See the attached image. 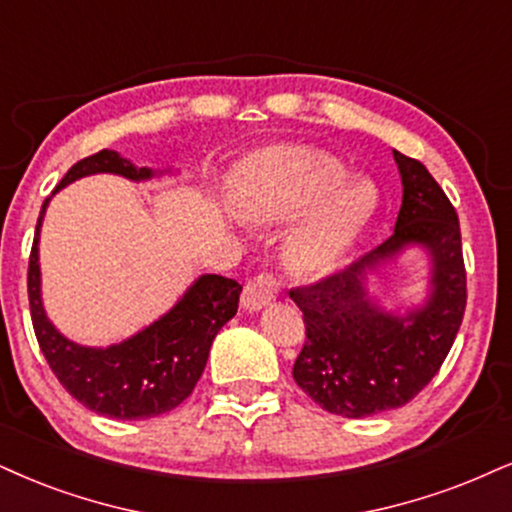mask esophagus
<instances>
[{
  "label": "esophagus",
  "mask_w": 512,
  "mask_h": 512,
  "mask_svg": "<svg viewBox=\"0 0 512 512\" xmlns=\"http://www.w3.org/2000/svg\"><path fill=\"white\" fill-rule=\"evenodd\" d=\"M277 292H280V280H277L275 275L263 273V275L254 277L251 282H246V287L242 292V306L249 313L261 311V308L273 304V301L277 299Z\"/></svg>",
  "instance_id": "obj_1"
}]
</instances>
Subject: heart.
Masks as SVG:
<instances>
[{
	"instance_id": "obj_1",
	"label": "heart",
	"mask_w": 512,
	"mask_h": 512,
	"mask_svg": "<svg viewBox=\"0 0 512 512\" xmlns=\"http://www.w3.org/2000/svg\"><path fill=\"white\" fill-rule=\"evenodd\" d=\"M237 213L254 225L296 220L285 242L287 261L299 273L337 268L363 237L377 211L368 180L344 175L325 151L273 144L239 163L232 180Z\"/></svg>"
}]
</instances>
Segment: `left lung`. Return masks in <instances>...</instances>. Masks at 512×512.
I'll return each instance as SVG.
<instances>
[{"mask_svg":"<svg viewBox=\"0 0 512 512\" xmlns=\"http://www.w3.org/2000/svg\"><path fill=\"white\" fill-rule=\"evenodd\" d=\"M394 161L403 187L394 235L342 273L289 292L306 323L294 382L342 418H368L413 399L449 356L468 299L456 208L420 161L396 149ZM410 248L428 258L419 304L372 295L369 277Z\"/></svg>","mask_w":512,"mask_h":512,"instance_id":"left-lung-1","label":"left lung"}]
</instances>
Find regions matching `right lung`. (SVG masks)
Listing matches in <instances>:
<instances>
[{
  "label": "right lung",
  "instance_id": "1",
  "mask_svg": "<svg viewBox=\"0 0 512 512\" xmlns=\"http://www.w3.org/2000/svg\"><path fill=\"white\" fill-rule=\"evenodd\" d=\"M99 173L149 182L180 175L175 168L137 166L113 149L87 156L63 175L52 197L75 180ZM52 197L44 199L28 266V299L37 342L49 368L82 406L116 420H147L178 408L197 387L220 327L237 313L242 285L232 277L199 275L178 301L123 342L85 346L68 339L49 320L42 301L40 232Z\"/></svg>",
  "mask_w": 512,
  "mask_h": 512
}]
</instances>
